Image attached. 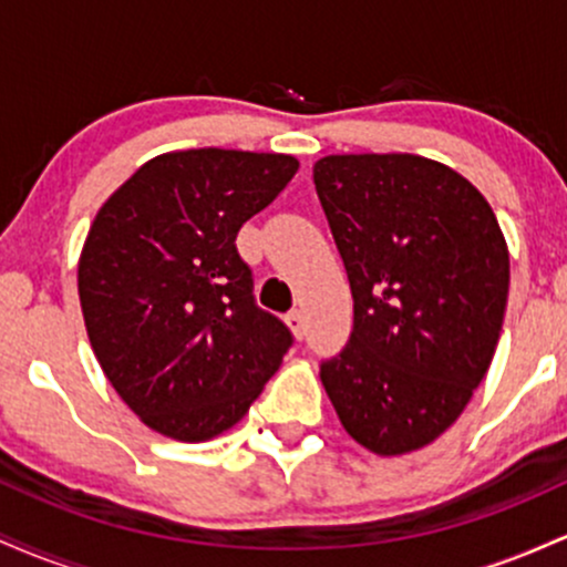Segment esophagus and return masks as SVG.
Wrapping results in <instances>:
<instances>
[{"label":"esophagus","mask_w":567,"mask_h":567,"mask_svg":"<svg viewBox=\"0 0 567 567\" xmlns=\"http://www.w3.org/2000/svg\"><path fill=\"white\" fill-rule=\"evenodd\" d=\"M285 322H288V328L292 330V336L303 338V333H306V320H303V311H301V309H292L290 315L285 317Z\"/></svg>","instance_id":"34e87169"}]
</instances>
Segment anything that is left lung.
<instances>
[{"label": "left lung", "instance_id": "8db88e82", "mask_svg": "<svg viewBox=\"0 0 567 567\" xmlns=\"http://www.w3.org/2000/svg\"><path fill=\"white\" fill-rule=\"evenodd\" d=\"M315 186L354 298L322 386L368 451H419L491 368L509 296L504 234L464 175L415 154H333Z\"/></svg>", "mask_w": 567, "mask_h": 567}]
</instances>
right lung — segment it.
<instances>
[{"label":"right lung","mask_w":567,"mask_h":567,"mask_svg":"<svg viewBox=\"0 0 567 567\" xmlns=\"http://www.w3.org/2000/svg\"><path fill=\"white\" fill-rule=\"evenodd\" d=\"M296 171L288 154L188 148L146 162L97 210L80 258L84 324L154 432L216 437L282 365L292 333L256 303L237 234Z\"/></svg>","instance_id":"1"}]
</instances>
